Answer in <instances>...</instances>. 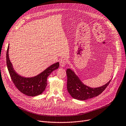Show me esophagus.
Wrapping results in <instances>:
<instances>
[{"label":"esophagus","mask_w":126,"mask_h":126,"mask_svg":"<svg viewBox=\"0 0 126 126\" xmlns=\"http://www.w3.org/2000/svg\"><path fill=\"white\" fill-rule=\"evenodd\" d=\"M66 60L65 59H62L60 60V66L61 67H64L66 65Z\"/></svg>","instance_id":"1"}]
</instances>
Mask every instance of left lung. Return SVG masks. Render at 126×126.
I'll list each match as a JSON object with an SVG mask.
<instances>
[{
  "instance_id": "1",
  "label": "left lung",
  "mask_w": 126,
  "mask_h": 126,
  "mask_svg": "<svg viewBox=\"0 0 126 126\" xmlns=\"http://www.w3.org/2000/svg\"><path fill=\"white\" fill-rule=\"evenodd\" d=\"M67 89L73 98L85 100L99 95L110 83L111 79L106 84L98 87H91L84 84L73 70L67 69Z\"/></svg>"
}]
</instances>
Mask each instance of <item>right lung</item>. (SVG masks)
Listing matches in <instances>:
<instances>
[{"label": "right lung", "mask_w": 126, "mask_h": 126, "mask_svg": "<svg viewBox=\"0 0 126 126\" xmlns=\"http://www.w3.org/2000/svg\"><path fill=\"white\" fill-rule=\"evenodd\" d=\"M9 44L6 52V64L11 79L16 88L21 93L30 96H35L42 94L47 85L49 75L59 67V62L55 63L35 76L26 77L18 74L15 70L9 58Z\"/></svg>", "instance_id": "right-lung-1"}]
</instances>
